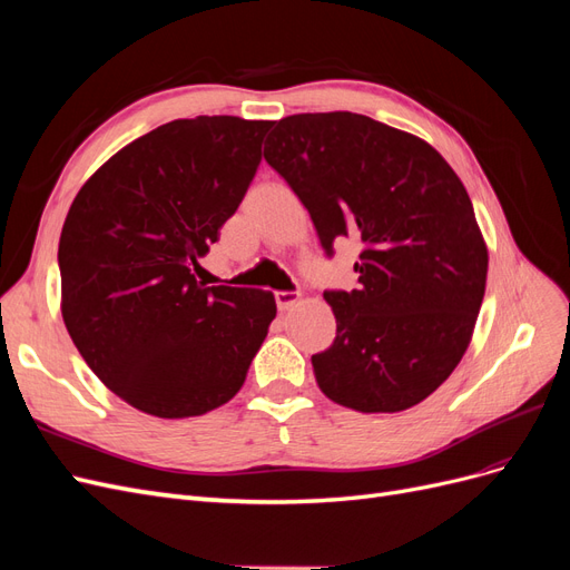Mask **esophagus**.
<instances>
[{"label": "esophagus", "mask_w": 570, "mask_h": 570, "mask_svg": "<svg viewBox=\"0 0 570 570\" xmlns=\"http://www.w3.org/2000/svg\"><path fill=\"white\" fill-rule=\"evenodd\" d=\"M299 302V292H275V304H278L281 312H287Z\"/></svg>", "instance_id": "34e87169"}]
</instances>
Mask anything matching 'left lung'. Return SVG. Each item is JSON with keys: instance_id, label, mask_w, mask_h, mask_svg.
I'll return each instance as SVG.
<instances>
[{"instance_id": "1", "label": "left lung", "mask_w": 570, "mask_h": 570, "mask_svg": "<svg viewBox=\"0 0 570 570\" xmlns=\"http://www.w3.org/2000/svg\"><path fill=\"white\" fill-rule=\"evenodd\" d=\"M264 157L314 220L325 256L361 243L358 289H325L337 335L312 356L335 404L394 413L423 402L469 347L488 247L463 183L421 137L352 111L295 114Z\"/></svg>"}]
</instances>
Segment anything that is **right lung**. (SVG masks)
<instances>
[{"instance_id": "1", "label": "right lung", "mask_w": 570, "mask_h": 570, "mask_svg": "<svg viewBox=\"0 0 570 570\" xmlns=\"http://www.w3.org/2000/svg\"><path fill=\"white\" fill-rule=\"evenodd\" d=\"M273 120L178 118L80 187L59 239L61 314L85 364L159 419L230 402L275 318L266 289L195 281L243 202Z\"/></svg>"}]
</instances>
